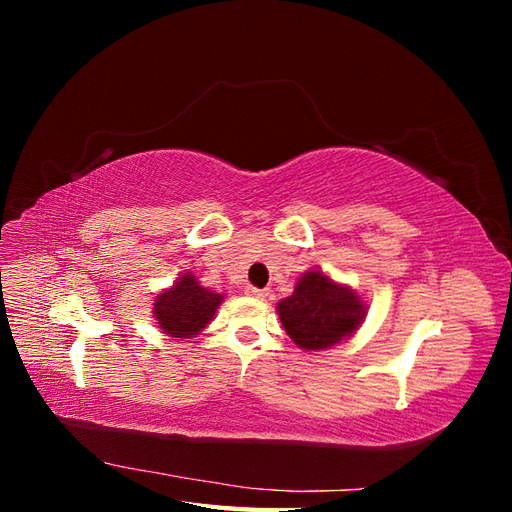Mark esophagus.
<instances>
[{
	"mask_svg": "<svg viewBox=\"0 0 512 512\" xmlns=\"http://www.w3.org/2000/svg\"><path fill=\"white\" fill-rule=\"evenodd\" d=\"M245 294L247 297H252V299H267V290H260V288H254V286H247L245 288Z\"/></svg>",
	"mask_w": 512,
	"mask_h": 512,
	"instance_id": "34e87169",
	"label": "esophagus"
}]
</instances>
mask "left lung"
<instances>
[{"label":"left lung","instance_id":"obj_1","mask_svg":"<svg viewBox=\"0 0 512 512\" xmlns=\"http://www.w3.org/2000/svg\"><path fill=\"white\" fill-rule=\"evenodd\" d=\"M277 314L294 344L318 352L352 337L361 327L367 307L350 286L309 269L299 277L290 297L277 303Z\"/></svg>","mask_w":512,"mask_h":512}]
</instances>
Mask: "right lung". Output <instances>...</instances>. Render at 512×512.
<instances>
[{
    "label": "right lung",
    "instance_id": "obj_1",
    "mask_svg": "<svg viewBox=\"0 0 512 512\" xmlns=\"http://www.w3.org/2000/svg\"><path fill=\"white\" fill-rule=\"evenodd\" d=\"M224 294L200 286L194 273H183L177 282L160 292L153 301V318L162 333L179 339H190L213 320Z\"/></svg>",
    "mask_w": 512,
    "mask_h": 512
}]
</instances>
